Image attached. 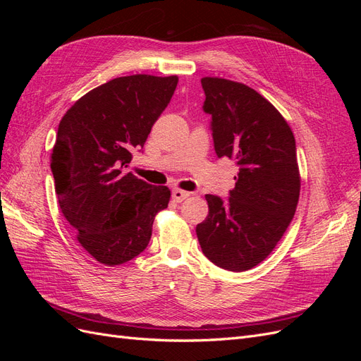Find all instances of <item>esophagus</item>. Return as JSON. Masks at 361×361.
I'll use <instances>...</instances> for the list:
<instances>
[{
    "label": "esophagus",
    "mask_w": 361,
    "mask_h": 361,
    "mask_svg": "<svg viewBox=\"0 0 361 361\" xmlns=\"http://www.w3.org/2000/svg\"><path fill=\"white\" fill-rule=\"evenodd\" d=\"M188 197H190V192H187V191L173 190V192H171V199L176 202V203H180V202H183L185 199H188Z\"/></svg>",
    "instance_id": "esophagus-1"
}]
</instances>
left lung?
<instances>
[{"label":"left lung","instance_id":"1","mask_svg":"<svg viewBox=\"0 0 361 361\" xmlns=\"http://www.w3.org/2000/svg\"><path fill=\"white\" fill-rule=\"evenodd\" d=\"M202 87L215 154L239 173L227 199L206 194L209 214L195 232L212 264L241 272L269 256L297 211V146L286 120L256 90L223 78H203Z\"/></svg>","mask_w":361,"mask_h":361}]
</instances>
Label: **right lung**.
I'll list each match as a JSON object with an SVG mask.
<instances>
[{
	"label": "right lung",
	"mask_w": 361,
	"mask_h": 361,
	"mask_svg": "<svg viewBox=\"0 0 361 361\" xmlns=\"http://www.w3.org/2000/svg\"><path fill=\"white\" fill-rule=\"evenodd\" d=\"M178 76L130 75L76 101L59 125L51 171L60 209L85 251L120 265L147 247L155 215L170 200L126 171L176 90Z\"/></svg>",
	"instance_id": "1"
}]
</instances>
